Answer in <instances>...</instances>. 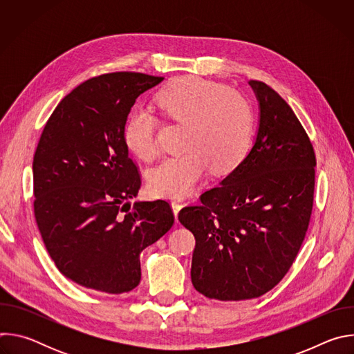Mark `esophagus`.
Returning a JSON list of instances; mask_svg holds the SVG:
<instances>
[{
	"label": "esophagus",
	"mask_w": 354,
	"mask_h": 354,
	"mask_svg": "<svg viewBox=\"0 0 354 354\" xmlns=\"http://www.w3.org/2000/svg\"><path fill=\"white\" fill-rule=\"evenodd\" d=\"M180 209H182V203H179V201L174 200V201H172V210H174L175 217H176V216H178V213L180 212Z\"/></svg>",
	"instance_id": "obj_1"
}]
</instances>
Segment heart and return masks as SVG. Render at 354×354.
<instances>
[{
	"instance_id": "obj_1",
	"label": "heart",
	"mask_w": 354,
	"mask_h": 354,
	"mask_svg": "<svg viewBox=\"0 0 354 354\" xmlns=\"http://www.w3.org/2000/svg\"><path fill=\"white\" fill-rule=\"evenodd\" d=\"M167 120L186 126L183 149L168 157L148 175L149 190L157 196L182 197L194 190L210 168L217 175L231 172L248 153L254 134V111L239 92L200 78L183 77L156 97ZM158 120L145 111L133 113L124 126V141L131 153L151 161L160 153Z\"/></svg>"
}]
</instances>
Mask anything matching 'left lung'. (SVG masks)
I'll return each mask as SVG.
<instances>
[{"instance_id":"left-lung-1","label":"left lung","mask_w":354,"mask_h":354,"mask_svg":"<svg viewBox=\"0 0 354 354\" xmlns=\"http://www.w3.org/2000/svg\"><path fill=\"white\" fill-rule=\"evenodd\" d=\"M249 85L261 111L254 147L178 216L196 239L192 283L220 301L261 297L286 276L314 203L317 160L308 134L274 89L254 80Z\"/></svg>"}]
</instances>
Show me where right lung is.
<instances>
[{
	"instance_id": "obj_1",
	"label": "right lung",
	"mask_w": 354,
	"mask_h": 354,
	"mask_svg": "<svg viewBox=\"0 0 354 354\" xmlns=\"http://www.w3.org/2000/svg\"><path fill=\"white\" fill-rule=\"evenodd\" d=\"M164 78L93 77L62 99L33 157V209L50 258L74 283L108 294L141 279L140 254L174 224L168 201H136L140 172L124 126L136 99Z\"/></svg>"
}]
</instances>
